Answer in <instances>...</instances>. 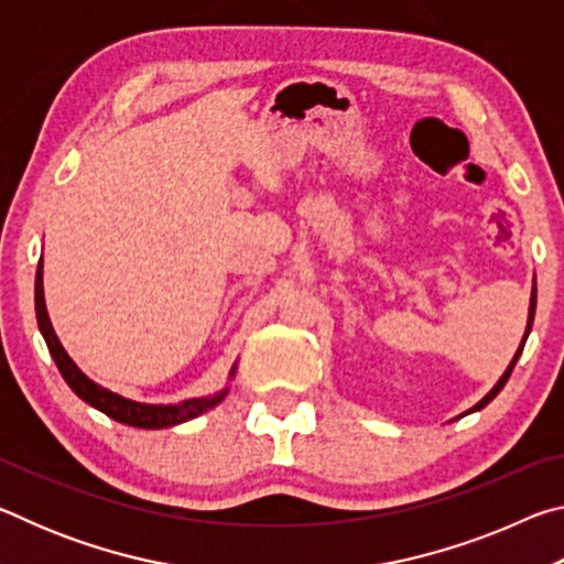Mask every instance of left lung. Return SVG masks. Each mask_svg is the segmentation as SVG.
<instances>
[{"label": "left lung", "instance_id": "obj_1", "mask_svg": "<svg viewBox=\"0 0 564 564\" xmlns=\"http://www.w3.org/2000/svg\"><path fill=\"white\" fill-rule=\"evenodd\" d=\"M534 303H538V293H534V289H532V299H530V318H528V333H530V328H532V321H534ZM528 333H524V340H528ZM522 348H524V343H522V346H520V350L518 352H514V358H512V362H510V368L508 370H505V376L498 380V386H495L492 390H490V393L488 395H485L482 400H480V403H477L473 410H470V413H475V410H480V408H485V405H488L490 403V400L495 398V395H498L500 393V390H502V386L505 383H508V378H510V373H512V368H514V362H518V358H520V352H522Z\"/></svg>", "mask_w": 564, "mask_h": 564}]
</instances>
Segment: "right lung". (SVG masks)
<instances>
[{
  "label": "right lung",
  "mask_w": 564,
  "mask_h": 564,
  "mask_svg": "<svg viewBox=\"0 0 564 564\" xmlns=\"http://www.w3.org/2000/svg\"><path fill=\"white\" fill-rule=\"evenodd\" d=\"M34 305H36V323H40V330H42V336L46 340V348H50L62 378L66 380V383H69V388L82 400H87L89 405L101 410L104 415L119 420V423H123V425L147 427V431L171 427V425L184 423V420H191L198 413H204L206 408L216 405L218 400L224 398V393H221V395L204 398V400H184V403H178V405H141V403H133V400H127V398H121L117 393H111V390L91 383V380L74 366V360L66 356L59 338L54 336V328L50 323V316H46V305H44L42 261H40V269H36V281H34Z\"/></svg>",
  "instance_id": "1"
}]
</instances>
